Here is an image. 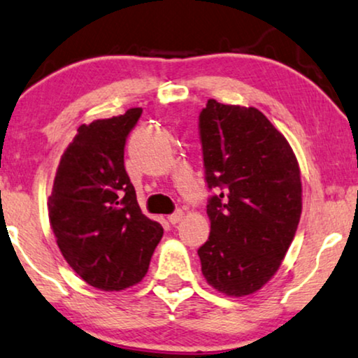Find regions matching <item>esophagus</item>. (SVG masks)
<instances>
[{
  "mask_svg": "<svg viewBox=\"0 0 358 358\" xmlns=\"http://www.w3.org/2000/svg\"><path fill=\"white\" fill-rule=\"evenodd\" d=\"M182 217H184V212L180 210V208H178V210H176L174 213H171V215L168 217V220H169L173 225H176V224H178V222L182 220Z\"/></svg>",
  "mask_w": 358,
  "mask_h": 358,
  "instance_id": "obj_1",
  "label": "esophagus"
}]
</instances>
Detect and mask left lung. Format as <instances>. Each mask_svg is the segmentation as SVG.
I'll use <instances>...</instances> for the list:
<instances>
[{"mask_svg": "<svg viewBox=\"0 0 358 358\" xmlns=\"http://www.w3.org/2000/svg\"><path fill=\"white\" fill-rule=\"evenodd\" d=\"M208 189L202 275L227 296H248L275 276L301 219V171L287 139L253 106L208 100L199 117Z\"/></svg>", "mask_w": 358, "mask_h": 358, "instance_id": "obj_1", "label": "left lung"}]
</instances>
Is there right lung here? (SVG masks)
Instances as JSON below:
<instances>
[{"mask_svg": "<svg viewBox=\"0 0 358 358\" xmlns=\"http://www.w3.org/2000/svg\"><path fill=\"white\" fill-rule=\"evenodd\" d=\"M141 108L80 124L60 157L49 222L60 253L90 286L122 291L145 278L162 227L148 219L124 169V143Z\"/></svg>", "mask_w": 358, "mask_h": 358, "instance_id": "1", "label": "right lung"}]
</instances>
